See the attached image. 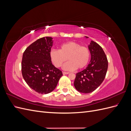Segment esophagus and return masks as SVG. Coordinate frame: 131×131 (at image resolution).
I'll use <instances>...</instances> for the list:
<instances>
[{"mask_svg": "<svg viewBox=\"0 0 131 131\" xmlns=\"http://www.w3.org/2000/svg\"><path fill=\"white\" fill-rule=\"evenodd\" d=\"M69 73V72H63V75H66V74H68Z\"/></svg>", "mask_w": 131, "mask_h": 131, "instance_id": "34e87169", "label": "esophagus"}]
</instances>
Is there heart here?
I'll return each mask as SVG.
<instances>
[{
	"label": "heart",
	"instance_id": "1",
	"mask_svg": "<svg viewBox=\"0 0 131 131\" xmlns=\"http://www.w3.org/2000/svg\"><path fill=\"white\" fill-rule=\"evenodd\" d=\"M50 57L53 64L56 67H61L67 59L69 61L63 65L66 70L81 69L88 65L90 58V51L87 47L81 46L79 43L70 41L63 43L59 50H51Z\"/></svg>",
	"mask_w": 131,
	"mask_h": 131
}]
</instances>
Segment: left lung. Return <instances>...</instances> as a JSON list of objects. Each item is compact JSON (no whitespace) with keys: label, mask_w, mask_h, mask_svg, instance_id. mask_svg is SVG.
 <instances>
[{"label":"left lung","mask_w":131,"mask_h":131,"mask_svg":"<svg viewBox=\"0 0 131 131\" xmlns=\"http://www.w3.org/2000/svg\"><path fill=\"white\" fill-rule=\"evenodd\" d=\"M88 47L91 53L90 63L86 69L76 74L74 82L75 89L84 93L92 92L101 85L105 77L108 67V59L100 45L91 41Z\"/></svg>","instance_id":"1"}]
</instances>
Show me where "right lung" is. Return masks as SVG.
<instances>
[{
  "label": "right lung",
  "instance_id": "right-lung-1",
  "mask_svg": "<svg viewBox=\"0 0 131 131\" xmlns=\"http://www.w3.org/2000/svg\"><path fill=\"white\" fill-rule=\"evenodd\" d=\"M43 37L30 45L23 54L22 74L30 88L39 93L52 92L62 76V72L52 63L50 57L53 41Z\"/></svg>",
  "mask_w": 131,
  "mask_h": 131
}]
</instances>
